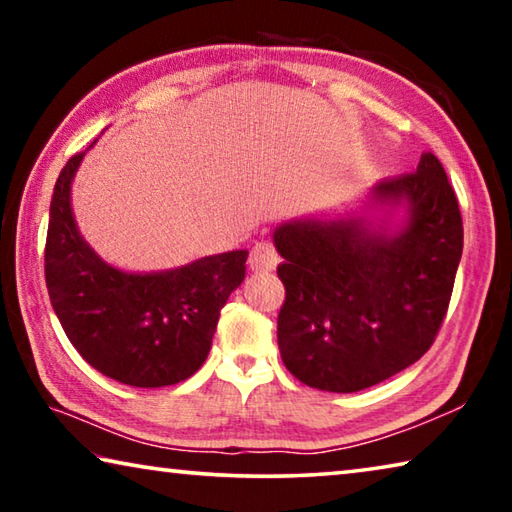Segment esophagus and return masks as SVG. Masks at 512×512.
I'll return each mask as SVG.
<instances>
[{
    "instance_id": "1",
    "label": "esophagus",
    "mask_w": 512,
    "mask_h": 512,
    "mask_svg": "<svg viewBox=\"0 0 512 512\" xmlns=\"http://www.w3.org/2000/svg\"><path fill=\"white\" fill-rule=\"evenodd\" d=\"M248 264L253 271L268 273V271H275V266L280 264V255H277L273 244H268V241H259V244H255L253 253H250Z\"/></svg>"
}]
</instances>
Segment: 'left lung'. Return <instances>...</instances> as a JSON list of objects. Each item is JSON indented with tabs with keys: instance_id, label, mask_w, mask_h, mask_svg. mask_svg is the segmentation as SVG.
Returning a JSON list of instances; mask_svg holds the SVG:
<instances>
[{
	"instance_id": "obj_1",
	"label": "left lung",
	"mask_w": 512,
	"mask_h": 512,
	"mask_svg": "<svg viewBox=\"0 0 512 512\" xmlns=\"http://www.w3.org/2000/svg\"><path fill=\"white\" fill-rule=\"evenodd\" d=\"M273 244L287 289L277 316L284 366L318 391L357 393L431 348L463 255V221L443 164L422 153L413 173L372 185L361 210L291 219Z\"/></svg>"
}]
</instances>
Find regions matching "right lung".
Here are the masks:
<instances>
[{"label": "right lung", "mask_w": 512, "mask_h": 512, "mask_svg": "<svg viewBox=\"0 0 512 512\" xmlns=\"http://www.w3.org/2000/svg\"><path fill=\"white\" fill-rule=\"evenodd\" d=\"M85 153L65 164L51 196L45 248L51 307L81 357L106 377L137 388L178 384L210 354L225 300L246 277L248 250L151 273L108 264L83 239L72 212V183Z\"/></svg>", "instance_id": "1"}]
</instances>
